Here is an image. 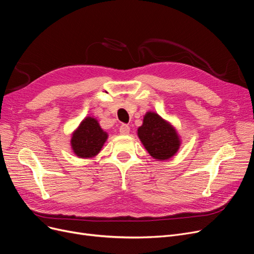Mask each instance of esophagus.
<instances>
[{"label":"esophagus","mask_w":254,"mask_h":254,"mask_svg":"<svg viewBox=\"0 0 254 254\" xmlns=\"http://www.w3.org/2000/svg\"><path fill=\"white\" fill-rule=\"evenodd\" d=\"M119 131L121 135H128L129 133V127L127 125H123L119 127Z\"/></svg>","instance_id":"obj_1"}]
</instances>
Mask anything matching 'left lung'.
Wrapping results in <instances>:
<instances>
[{"mask_svg": "<svg viewBox=\"0 0 254 254\" xmlns=\"http://www.w3.org/2000/svg\"><path fill=\"white\" fill-rule=\"evenodd\" d=\"M137 135L150 156L158 161L171 159L182 144L178 130L158 113L148 111L143 117Z\"/></svg>", "mask_w": 254, "mask_h": 254, "instance_id": "8db88e82", "label": "left lung"}]
</instances>
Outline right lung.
I'll return each instance as SVG.
<instances>
[{
    "label": "right lung",
    "instance_id": "1",
    "mask_svg": "<svg viewBox=\"0 0 254 254\" xmlns=\"http://www.w3.org/2000/svg\"><path fill=\"white\" fill-rule=\"evenodd\" d=\"M109 135L98 120L92 116L85 117L71 134L70 146L80 159H92L102 150Z\"/></svg>",
    "mask_w": 254,
    "mask_h": 254
}]
</instances>
